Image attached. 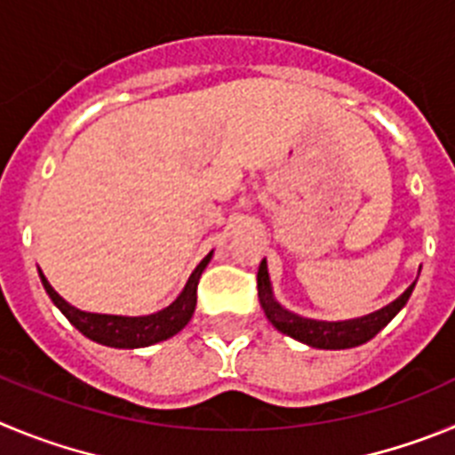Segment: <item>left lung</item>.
I'll return each mask as SVG.
<instances>
[{
  "label": "left lung",
  "instance_id": "1",
  "mask_svg": "<svg viewBox=\"0 0 455 455\" xmlns=\"http://www.w3.org/2000/svg\"><path fill=\"white\" fill-rule=\"evenodd\" d=\"M412 288H415V283H412L406 292L401 294L399 299H395L392 304H387L386 308L365 315V317L347 319V322H317V319L299 317V315L281 308V306L274 301L272 288H269L267 263L260 260V267H258V299H260V306H263L269 322H272L281 333L290 335V338L299 339V342H304V345L317 347V349H351V347L365 345L367 339L374 338V335L379 333L383 326H387V322L406 306Z\"/></svg>",
  "mask_w": 455,
  "mask_h": 455
}]
</instances>
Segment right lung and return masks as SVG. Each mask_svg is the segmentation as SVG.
Masks as SVG:
<instances>
[{"instance_id":"1","label":"right lung","mask_w":455,"mask_h":455,"mask_svg":"<svg viewBox=\"0 0 455 455\" xmlns=\"http://www.w3.org/2000/svg\"><path fill=\"white\" fill-rule=\"evenodd\" d=\"M211 253L204 258L202 263L195 267V272L188 278L186 288L179 294L177 301L170 304L167 308L158 310L154 315H145V317H120V315H97V313H84V310L69 306L52 285L47 278L40 272V281H43L44 290L52 297L60 313L69 319V324L76 326L85 338L92 342H100L106 347H116V349H140V347L156 345L161 339L177 335L183 326L190 322L195 306H197V285L199 276L206 269Z\"/></svg>"}]
</instances>
